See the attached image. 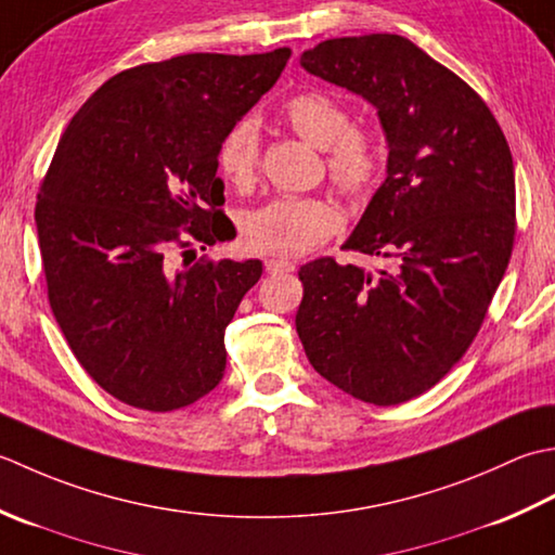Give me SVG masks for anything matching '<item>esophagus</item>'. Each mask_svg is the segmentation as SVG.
Here are the masks:
<instances>
[{"label": "esophagus", "mask_w": 555, "mask_h": 555, "mask_svg": "<svg viewBox=\"0 0 555 555\" xmlns=\"http://www.w3.org/2000/svg\"><path fill=\"white\" fill-rule=\"evenodd\" d=\"M266 270L270 275H280V273H292L294 263L285 261V258H266Z\"/></svg>", "instance_id": "esophagus-1"}]
</instances>
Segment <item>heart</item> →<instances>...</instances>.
Instances as JSON below:
<instances>
[{
    "label": "heart",
    "instance_id": "heart-1",
    "mask_svg": "<svg viewBox=\"0 0 555 555\" xmlns=\"http://www.w3.org/2000/svg\"><path fill=\"white\" fill-rule=\"evenodd\" d=\"M289 129L325 153L331 182L347 198H366L380 177V145L366 131L352 129L347 107L319 90L292 95L282 105ZM218 172L228 184L248 189L258 169V129L251 119L232 124L218 145ZM340 215L319 196H278L244 212L242 240L263 256H301L331 236Z\"/></svg>",
    "mask_w": 555,
    "mask_h": 555
}]
</instances>
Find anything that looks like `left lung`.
Returning <instances> with one entry per match:
<instances>
[{
	"label": "left lung",
	"mask_w": 555,
	"mask_h": 555,
	"mask_svg": "<svg viewBox=\"0 0 555 555\" xmlns=\"http://www.w3.org/2000/svg\"><path fill=\"white\" fill-rule=\"evenodd\" d=\"M299 62L378 109L388 177L343 248L392 266H301L294 323L325 380L400 404L434 388L486 319L515 242L513 155L483 100L402 36L323 40Z\"/></svg>",
	"instance_id": "8db88e82"
}]
</instances>
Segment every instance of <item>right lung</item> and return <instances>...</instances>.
Here are the masks:
<instances>
[{
	"label": "right lung",
	"instance_id": "add662e5",
	"mask_svg": "<svg viewBox=\"0 0 555 555\" xmlns=\"http://www.w3.org/2000/svg\"><path fill=\"white\" fill-rule=\"evenodd\" d=\"M289 54L133 66L86 100L56 145L36 203L50 307L88 376L135 410H179L222 380L224 327L263 266L191 261L196 244L234 236L215 155Z\"/></svg>",
	"mask_w": 555,
	"mask_h": 555
}]
</instances>
